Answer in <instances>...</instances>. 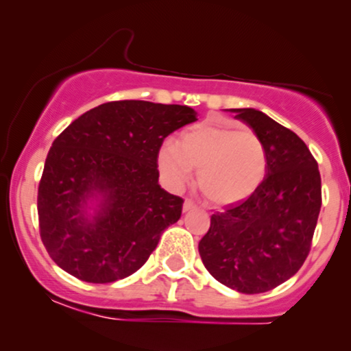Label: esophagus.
<instances>
[{
	"mask_svg": "<svg viewBox=\"0 0 351 351\" xmlns=\"http://www.w3.org/2000/svg\"><path fill=\"white\" fill-rule=\"evenodd\" d=\"M193 209H196V204L193 203L191 199H186V201H184V203H183V211H184V213H188V211H193Z\"/></svg>",
	"mask_w": 351,
	"mask_h": 351,
	"instance_id": "1",
	"label": "esophagus"
}]
</instances>
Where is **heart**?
I'll use <instances>...</instances> for the list:
<instances>
[{
	"label": "heart",
	"mask_w": 351,
	"mask_h": 351,
	"mask_svg": "<svg viewBox=\"0 0 351 351\" xmlns=\"http://www.w3.org/2000/svg\"><path fill=\"white\" fill-rule=\"evenodd\" d=\"M158 167L171 186H181L198 170V186L215 206L247 199L267 173V150L259 135L234 125L204 120L162 143Z\"/></svg>",
	"instance_id": "b5f03b06"
}]
</instances>
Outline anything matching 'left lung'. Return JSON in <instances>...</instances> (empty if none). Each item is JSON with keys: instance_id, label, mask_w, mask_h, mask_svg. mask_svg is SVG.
<instances>
[{"instance_id": "obj_1", "label": "left lung", "mask_w": 351, "mask_h": 351, "mask_svg": "<svg viewBox=\"0 0 351 351\" xmlns=\"http://www.w3.org/2000/svg\"><path fill=\"white\" fill-rule=\"evenodd\" d=\"M263 138L267 173L247 199L211 216L199 256L221 284L243 293L267 292L307 259L322 206L318 165L307 145L256 108H232Z\"/></svg>"}]
</instances>
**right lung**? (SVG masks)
<instances>
[{
    "label": "right lung",
    "mask_w": 351,
    "mask_h": 351,
    "mask_svg": "<svg viewBox=\"0 0 351 351\" xmlns=\"http://www.w3.org/2000/svg\"><path fill=\"white\" fill-rule=\"evenodd\" d=\"M186 106L115 100L75 119L47 153L38 188L39 234L51 259L92 284L138 271L183 199L158 184L163 140L195 122ZM99 201L86 215L88 201Z\"/></svg>",
    "instance_id": "add662e5"
}]
</instances>
